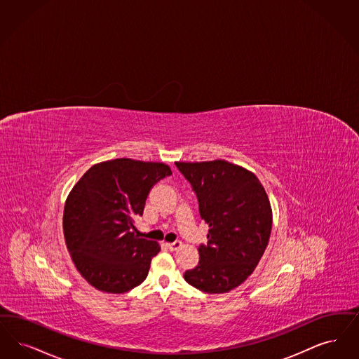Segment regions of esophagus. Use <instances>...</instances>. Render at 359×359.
Instances as JSON below:
<instances>
[{"instance_id": "1", "label": "esophagus", "mask_w": 359, "mask_h": 359, "mask_svg": "<svg viewBox=\"0 0 359 359\" xmlns=\"http://www.w3.org/2000/svg\"><path fill=\"white\" fill-rule=\"evenodd\" d=\"M166 245H168V248L170 250H177L182 247V243L181 241H174V243H169Z\"/></svg>"}]
</instances>
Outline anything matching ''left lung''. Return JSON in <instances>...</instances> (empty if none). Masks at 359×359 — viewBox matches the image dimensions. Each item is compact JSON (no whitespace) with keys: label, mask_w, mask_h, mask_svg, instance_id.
Listing matches in <instances>:
<instances>
[{"label":"left lung","mask_w":359,"mask_h":359,"mask_svg":"<svg viewBox=\"0 0 359 359\" xmlns=\"http://www.w3.org/2000/svg\"><path fill=\"white\" fill-rule=\"evenodd\" d=\"M193 187L200 216L209 225L208 244L185 280L206 294L229 292L259 264L272 229V208L253 172L224 159L175 162Z\"/></svg>","instance_id":"left-lung-1"}]
</instances>
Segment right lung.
<instances>
[{
  "mask_svg": "<svg viewBox=\"0 0 359 359\" xmlns=\"http://www.w3.org/2000/svg\"><path fill=\"white\" fill-rule=\"evenodd\" d=\"M170 174L162 162L116 158L90 168L69 191L62 216L67 250L96 290L125 294L146 279L161 247L135 234L134 219L143 215L150 189Z\"/></svg>",
  "mask_w": 359,
  "mask_h": 359,
  "instance_id": "right-lung-1",
  "label": "right lung"
}]
</instances>
